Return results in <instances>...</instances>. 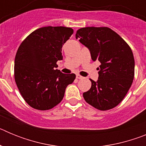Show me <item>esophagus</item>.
Here are the masks:
<instances>
[{
    "mask_svg": "<svg viewBox=\"0 0 146 146\" xmlns=\"http://www.w3.org/2000/svg\"><path fill=\"white\" fill-rule=\"evenodd\" d=\"M76 78L80 80V79H82V78H83V77H82V76L80 75V74H77V76H76Z\"/></svg>",
    "mask_w": 146,
    "mask_h": 146,
    "instance_id": "34e87169",
    "label": "esophagus"
}]
</instances>
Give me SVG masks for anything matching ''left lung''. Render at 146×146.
Returning <instances> with one entry per match:
<instances>
[{
	"mask_svg": "<svg viewBox=\"0 0 146 146\" xmlns=\"http://www.w3.org/2000/svg\"><path fill=\"white\" fill-rule=\"evenodd\" d=\"M76 38L88 47L91 58L100 62L97 82L83 93L86 102L99 110H108L124 99L133 82L135 59L129 44L108 27L80 28Z\"/></svg>",
	"mask_w": 146,
	"mask_h": 146,
	"instance_id": "8db88e82",
	"label": "left lung"
}]
</instances>
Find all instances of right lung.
Here are the masks:
<instances>
[{
    "mask_svg": "<svg viewBox=\"0 0 146 146\" xmlns=\"http://www.w3.org/2000/svg\"><path fill=\"white\" fill-rule=\"evenodd\" d=\"M74 31L63 26L36 29L23 40L15 60V80L27 104L38 110H47L58 104L74 74H63L55 69L63 59L64 43Z\"/></svg>",
    "mask_w": 146,
    "mask_h": 146,
    "instance_id": "add662e5",
    "label": "right lung"
}]
</instances>
